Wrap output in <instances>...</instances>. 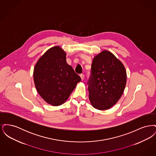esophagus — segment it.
Here are the masks:
<instances>
[{"mask_svg":"<svg viewBox=\"0 0 156 156\" xmlns=\"http://www.w3.org/2000/svg\"><path fill=\"white\" fill-rule=\"evenodd\" d=\"M80 76H81V80L83 81V80H84V78H85V75H84V74H80Z\"/></svg>","mask_w":156,"mask_h":156,"instance_id":"1","label":"esophagus"}]
</instances>
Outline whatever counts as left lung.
Returning <instances> with one entry per match:
<instances>
[{
	"instance_id": "left-lung-1",
	"label": "left lung",
	"mask_w": 156,
	"mask_h": 156,
	"mask_svg": "<svg viewBox=\"0 0 156 156\" xmlns=\"http://www.w3.org/2000/svg\"><path fill=\"white\" fill-rule=\"evenodd\" d=\"M126 80L125 68L112 52L104 50L98 54L92 61L88 82L92 106L101 111L112 108L122 97Z\"/></svg>"
}]
</instances>
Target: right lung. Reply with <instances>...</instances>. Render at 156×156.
<instances>
[{"label": "right lung", "mask_w": 156, "mask_h": 156, "mask_svg": "<svg viewBox=\"0 0 156 156\" xmlns=\"http://www.w3.org/2000/svg\"><path fill=\"white\" fill-rule=\"evenodd\" d=\"M38 93L52 106L64 104L81 81L66 61V52L59 46L48 49L39 58L33 72Z\"/></svg>", "instance_id": "1"}]
</instances>
